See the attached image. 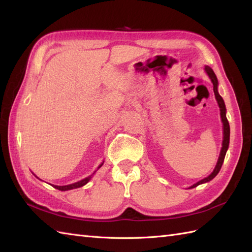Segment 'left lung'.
<instances>
[{
    "mask_svg": "<svg viewBox=\"0 0 252 252\" xmlns=\"http://www.w3.org/2000/svg\"><path fill=\"white\" fill-rule=\"evenodd\" d=\"M205 70L208 73L209 78L211 79V82L213 84V92H215V95H216V98H217V101H218V104H219V107H220L221 119H222V122H223V142H222V148H221L220 156H219L218 162H217V165H216L215 170H213V172L209 176H207V178H205V179L199 181V182H197L196 184L190 186L189 189H194V187L200 185V184H203V183H207V182L211 181L212 179L216 178L217 174L220 172L221 167H222L223 161H224V158H225V155H226L227 148H228V145H229V125H228V121H227V118H226L225 104H224L223 98L221 97V95L219 94V92H218V84H219L218 83V79H217V76L215 74V72H213V70H212L210 67L206 66L205 67Z\"/></svg>",
    "mask_w": 252,
    "mask_h": 252,
    "instance_id": "left-lung-1",
    "label": "left lung"
}]
</instances>
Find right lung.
<instances>
[{
  "label": "right lung",
  "mask_w": 252,
  "mask_h": 252,
  "mask_svg": "<svg viewBox=\"0 0 252 252\" xmlns=\"http://www.w3.org/2000/svg\"><path fill=\"white\" fill-rule=\"evenodd\" d=\"M103 163H104V162H103ZM103 163H101L97 169H99V168L101 167V165H103ZM94 173H95V172H94ZM94 173H93V174H94ZM93 174H92V175H93ZM92 175H90V176H88V178H85V179L77 182V183H73V184H69V185H65V186H57V185H52V186L55 187L56 189H60V190H69V189H79V187H81V186L87 184L88 182L91 180V178H92Z\"/></svg>",
  "instance_id": "add662e5"
}]
</instances>
